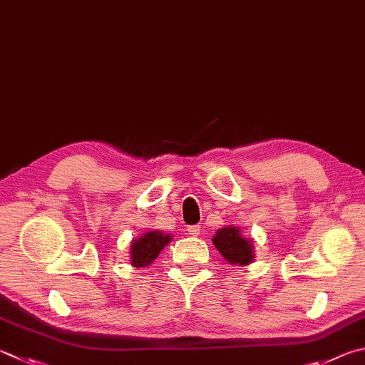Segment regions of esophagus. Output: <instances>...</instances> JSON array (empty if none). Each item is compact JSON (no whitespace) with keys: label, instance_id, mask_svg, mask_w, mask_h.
<instances>
[{"label":"esophagus","instance_id":"34e87169","mask_svg":"<svg viewBox=\"0 0 365 365\" xmlns=\"http://www.w3.org/2000/svg\"><path fill=\"white\" fill-rule=\"evenodd\" d=\"M188 235L191 236H200L201 235V227L200 225H193V227H188Z\"/></svg>","mask_w":365,"mask_h":365}]
</instances>
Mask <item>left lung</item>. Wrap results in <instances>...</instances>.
Wrapping results in <instances>:
<instances>
[{
    "instance_id": "1",
    "label": "left lung",
    "mask_w": 365,
    "mask_h": 365,
    "mask_svg": "<svg viewBox=\"0 0 365 365\" xmlns=\"http://www.w3.org/2000/svg\"><path fill=\"white\" fill-rule=\"evenodd\" d=\"M215 249L220 252L222 257L230 264L244 267L254 262V246L252 240L244 237L237 227H223L217 230L215 236L212 237Z\"/></svg>"
}]
</instances>
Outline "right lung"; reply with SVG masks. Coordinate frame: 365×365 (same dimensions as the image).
<instances>
[{
  "mask_svg": "<svg viewBox=\"0 0 365 365\" xmlns=\"http://www.w3.org/2000/svg\"><path fill=\"white\" fill-rule=\"evenodd\" d=\"M170 241L172 236L163 231H147L130 244V264L135 268L150 267Z\"/></svg>",
  "mask_w": 365,
  "mask_h": 365,
  "instance_id": "right-lung-1",
  "label": "right lung"
}]
</instances>
